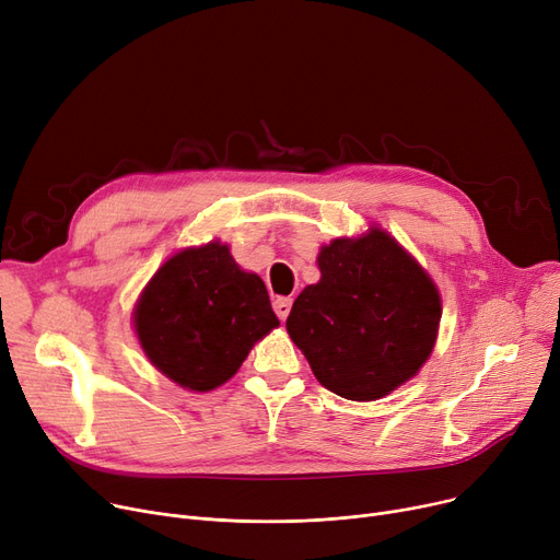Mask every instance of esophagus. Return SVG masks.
Returning <instances> with one entry per match:
<instances>
[{"label":"esophagus","instance_id":"esophagus-1","mask_svg":"<svg viewBox=\"0 0 560 560\" xmlns=\"http://www.w3.org/2000/svg\"><path fill=\"white\" fill-rule=\"evenodd\" d=\"M290 308H292V300L290 296H277L275 300V313L281 322H285V317L290 315Z\"/></svg>","mask_w":560,"mask_h":560}]
</instances>
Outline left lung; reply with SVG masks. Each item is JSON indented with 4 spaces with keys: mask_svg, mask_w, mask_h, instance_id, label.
<instances>
[{
    "mask_svg": "<svg viewBox=\"0 0 560 560\" xmlns=\"http://www.w3.org/2000/svg\"><path fill=\"white\" fill-rule=\"evenodd\" d=\"M322 279L302 290L285 328L315 378L349 400H376L419 374L441 319L430 275L387 232L324 245Z\"/></svg>",
    "mask_w": 560,
    "mask_h": 560,
    "instance_id": "1",
    "label": "left lung"
}]
</instances>
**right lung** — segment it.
<instances>
[{
    "label": "right lung",
    "mask_w": 560,
    "mask_h": 560,
    "mask_svg": "<svg viewBox=\"0 0 560 560\" xmlns=\"http://www.w3.org/2000/svg\"><path fill=\"white\" fill-rule=\"evenodd\" d=\"M132 322L148 360L191 392L228 383L279 326L266 283L218 241L173 254L143 288Z\"/></svg>",
    "instance_id": "1"
}]
</instances>
